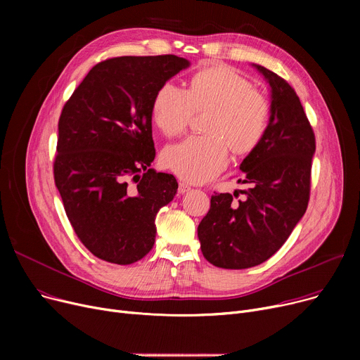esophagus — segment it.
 Wrapping results in <instances>:
<instances>
[{"mask_svg": "<svg viewBox=\"0 0 360 360\" xmlns=\"http://www.w3.org/2000/svg\"><path fill=\"white\" fill-rule=\"evenodd\" d=\"M191 190V186L188 185L186 182H184V181H179V186H178V193L179 194H185V193H188Z\"/></svg>", "mask_w": 360, "mask_h": 360, "instance_id": "34e87169", "label": "esophagus"}]
</instances>
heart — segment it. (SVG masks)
Masks as SVG:
<instances>
[{"instance_id": "b5f03b06", "label": "heart", "mask_w": 360, "mask_h": 360, "mask_svg": "<svg viewBox=\"0 0 360 360\" xmlns=\"http://www.w3.org/2000/svg\"><path fill=\"white\" fill-rule=\"evenodd\" d=\"M210 109L205 132L165 148L163 165L188 182H204L229 163L228 147L236 155L250 153L269 125L270 103L251 82L231 67L214 65L195 72L188 90L166 83L156 93L151 115L167 137L186 128L194 110Z\"/></svg>"}]
</instances>
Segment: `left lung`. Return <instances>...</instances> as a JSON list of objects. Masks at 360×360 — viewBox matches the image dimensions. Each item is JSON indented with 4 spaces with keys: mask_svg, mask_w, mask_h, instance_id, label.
Returning <instances> with one entry per match:
<instances>
[{
    "mask_svg": "<svg viewBox=\"0 0 360 360\" xmlns=\"http://www.w3.org/2000/svg\"><path fill=\"white\" fill-rule=\"evenodd\" d=\"M271 93L266 132L240 163L238 191L212 195L210 210L198 224L204 258L220 269L255 267L274 255L305 214L311 191L315 136L293 87L280 75L252 64Z\"/></svg>",
    "mask_w": 360,
    "mask_h": 360,
    "instance_id": "obj_1",
    "label": "left lung"
}]
</instances>
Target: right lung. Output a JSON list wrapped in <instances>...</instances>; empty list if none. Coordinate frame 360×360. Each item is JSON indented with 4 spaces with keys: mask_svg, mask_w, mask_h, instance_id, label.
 <instances>
[{
    "mask_svg": "<svg viewBox=\"0 0 360 360\" xmlns=\"http://www.w3.org/2000/svg\"><path fill=\"white\" fill-rule=\"evenodd\" d=\"M190 61L176 55L117 56L94 65L63 108L53 179L84 247L127 266L150 252L156 214L174 200V175L150 169L151 106Z\"/></svg>",
    "mask_w": 360,
    "mask_h": 360,
    "instance_id": "add662e5",
    "label": "right lung"
}]
</instances>
